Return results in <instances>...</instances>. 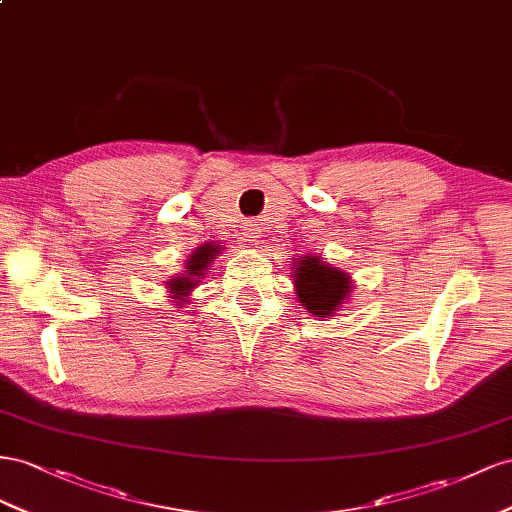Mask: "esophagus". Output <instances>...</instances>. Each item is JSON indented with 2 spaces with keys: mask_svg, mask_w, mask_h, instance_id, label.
I'll return each mask as SVG.
<instances>
[{
  "mask_svg": "<svg viewBox=\"0 0 512 512\" xmlns=\"http://www.w3.org/2000/svg\"><path fill=\"white\" fill-rule=\"evenodd\" d=\"M259 238H261V227H259L257 223H248V225H244V229H242V238H240V242H242V244H257V242H259Z\"/></svg>",
  "mask_w": 512,
  "mask_h": 512,
  "instance_id": "34e87169",
  "label": "esophagus"
}]
</instances>
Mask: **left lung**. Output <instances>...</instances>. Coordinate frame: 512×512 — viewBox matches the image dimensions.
<instances>
[{"mask_svg": "<svg viewBox=\"0 0 512 512\" xmlns=\"http://www.w3.org/2000/svg\"><path fill=\"white\" fill-rule=\"evenodd\" d=\"M291 266H294L291 283H294L300 306H304L317 319L337 315V311H341V306L352 296L354 283L349 272L334 268L321 255L306 253Z\"/></svg>", "mask_w": 512, "mask_h": 512, "instance_id": "left-lung-1", "label": "left lung"}]
</instances>
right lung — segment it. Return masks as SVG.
<instances>
[{"instance_id":"1","label":"right lung","mask_w":512,"mask_h":512,"mask_svg":"<svg viewBox=\"0 0 512 512\" xmlns=\"http://www.w3.org/2000/svg\"><path fill=\"white\" fill-rule=\"evenodd\" d=\"M221 244H214V242H206L197 246L195 251L188 255L186 264H184V270L180 274L175 276H169V279L165 281L167 285V294L171 298V302L175 300V306L186 304L191 302V294L195 291V287L201 285V281L206 279L208 272H210V266L216 261V257L221 255Z\"/></svg>"}]
</instances>
